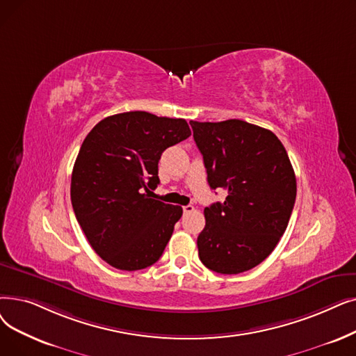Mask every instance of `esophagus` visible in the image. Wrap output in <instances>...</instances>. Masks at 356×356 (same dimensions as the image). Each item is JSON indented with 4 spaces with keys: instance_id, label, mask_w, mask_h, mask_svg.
<instances>
[{
    "instance_id": "1",
    "label": "esophagus",
    "mask_w": 356,
    "mask_h": 356,
    "mask_svg": "<svg viewBox=\"0 0 356 356\" xmlns=\"http://www.w3.org/2000/svg\"><path fill=\"white\" fill-rule=\"evenodd\" d=\"M193 211H195V207H193V205L183 207V212H184V213H191V212H193Z\"/></svg>"
}]
</instances>
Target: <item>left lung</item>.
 <instances>
[{"instance_id": "left-lung-1", "label": "left lung", "mask_w": 356, "mask_h": 356, "mask_svg": "<svg viewBox=\"0 0 356 356\" xmlns=\"http://www.w3.org/2000/svg\"><path fill=\"white\" fill-rule=\"evenodd\" d=\"M191 127L211 189L227 192L222 204L204 211L199 259L216 273L250 270L273 252L296 204L286 149L272 131L240 119L191 120Z\"/></svg>"}]
</instances>
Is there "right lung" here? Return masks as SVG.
<instances>
[{
  "label": "right lung",
  "instance_id": "1",
  "mask_svg": "<svg viewBox=\"0 0 356 356\" xmlns=\"http://www.w3.org/2000/svg\"><path fill=\"white\" fill-rule=\"evenodd\" d=\"M189 136L184 119L140 111L107 116L86 136L72 168L71 202L92 250L111 266L140 270L161 257L183 209L151 197L159 161Z\"/></svg>",
  "mask_w": 356,
  "mask_h": 356
}]
</instances>
